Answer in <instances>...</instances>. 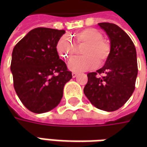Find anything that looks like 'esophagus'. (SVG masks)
Returning a JSON list of instances; mask_svg holds the SVG:
<instances>
[{"instance_id":"obj_1","label":"esophagus","mask_w":147,"mask_h":147,"mask_svg":"<svg viewBox=\"0 0 147 147\" xmlns=\"http://www.w3.org/2000/svg\"><path fill=\"white\" fill-rule=\"evenodd\" d=\"M71 75H72V77H73V78H76V77L78 76V73H76V72H72Z\"/></svg>"}]
</instances>
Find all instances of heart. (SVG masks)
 Masks as SVG:
<instances>
[{"label":"heart","mask_w":147,"mask_h":147,"mask_svg":"<svg viewBox=\"0 0 147 147\" xmlns=\"http://www.w3.org/2000/svg\"><path fill=\"white\" fill-rule=\"evenodd\" d=\"M76 45L82 47L81 53L84 56L71 59L67 64L71 71L80 72L91 69L97 65L102 64L107 59L110 45L103 39L98 30L89 28L78 33L76 35ZM66 37H62L58 41L57 49L60 57L68 60L73 57L76 52V46Z\"/></svg>","instance_id":"1"}]
</instances>
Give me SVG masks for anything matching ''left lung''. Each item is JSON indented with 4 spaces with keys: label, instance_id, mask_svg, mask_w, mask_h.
<instances>
[{
    "label": "left lung",
    "instance_id": "obj_1",
    "mask_svg": "<svg viewBox=\"0 0 147 147\" xmlns=\"http://www.w3.org/2000/svg\"><path fill=\"white\" fill-rule=\"evenodd\" d=\"M98 26L108 35L110 52L102 68L87 74L83 92L96 108L113 112L122 107L134 92L138 75L136 49L117 25L100 23Z\"/></svg>",
    "mask_w": 147,
    "mask_h": 147
}]
</instances>
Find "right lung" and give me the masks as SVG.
<instances>
[{"label": "right lung", "instance_id": "right-lung-1", "mask_svg": "<svg viewBox=\"0 0 147 147\" xmlns=\"http://www.w3.org/2000/svg\"><path fill=\"white\" fill-rule=\"evenodd\" d=\"M64 30L38 27L15 45L11 71L16 92L24 106L35 113L57 107L64 86L72 78L59 58L57 45Z\"/></svg>", "mask_w": 147, "mask_h": 147}]
</instances>
